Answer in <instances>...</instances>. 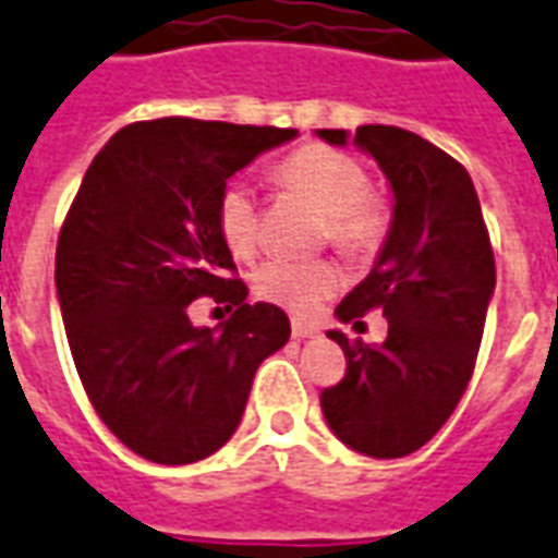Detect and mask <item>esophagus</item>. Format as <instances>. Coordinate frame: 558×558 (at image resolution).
Masks as SVG:
<instances>
[{
	"label": "esophagus",
	"instance_id": "1",
	"mask_svg": "<svg viewBox=\"0 0 558 558\" xmlns=\"http://www.w3.org/2000/svg\"><path fill=\"white\" fill-rule=\"evenodd\" d=\"M316 333H319V328L311 325V322H292V337H295V340H307V337H316Z\"/></svg>",
	"mask_w": 558,
	"mask_h": 558
}]
</instances>
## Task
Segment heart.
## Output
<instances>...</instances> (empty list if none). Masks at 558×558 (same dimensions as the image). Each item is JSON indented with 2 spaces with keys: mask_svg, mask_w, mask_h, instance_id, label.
<instances>
[{
  "mask_svg": "<svg viewBox=\"0 0 558 558\" xmlns=\"http://www.w3.org/2000/svg\"><path fill=\"white\" fill-rule=\"evenodd\" d=\"M278 180L301 197H307L328 225V236L349 254H363L378 245L384 233V213L366 195L369 177L361 162L331 147H301L278 168ZM216 225L227 251L239 259L257 251V195L245 180L221 189L216 204ZM254 290L290 313H316L340 290V268L328 259H266L254 271Z\"/></svg>",
  "mask_w": 558,
  "mask_h": 558,
  "instance_id": "heart-1",
  "label": "heart"
}]
</instances>
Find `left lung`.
<instances>
[{
	"label": "left lung",
	"mask_w": 558,
	"mask_h": 558,
	"mask_svg": "<svg viewBox=\"0 0 558 558\" xmlns=\"http://www.w3.org/2000/svg\"><path fill=\"white\" fill-rule=\"evenodd\" d=\"M316 135L373 156L393 195L369 275L337 307L340 322L381 307L387 340L352 345L328 331L345 352V378L322 390V414L361 456H411L447 423L473 375L497 287L482 206L468 171L416 132L369 123Z\"/></svg>",
	"instance_id": "left-lung-1"
}]
</instances>
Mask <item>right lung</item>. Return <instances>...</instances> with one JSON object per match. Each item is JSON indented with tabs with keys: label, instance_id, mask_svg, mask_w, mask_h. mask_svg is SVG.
Returning a JSON list of instances; mask_svg holds the SVG:
<instances>
[{
	"label": "right lung",
	"instance_id": "obj_1",
	"mask_svg": "<svg viewBox=\"0 0 558 558\" xmlns=\"http://www.w3.org/2000/svg\"><path fill=\"white\" fill-rule=\"evenodd\" d=\"M299 130L159 118L102 147L56 251V292L85 393L114 437L156 464H192L233 437L257 366L287 345V313L227 278L216 204L227 180ZM238 307L218 329L187 304Z\"/></svg>",
	"mask_w": 558,
	"mask_h": 558
}]
</instances>
